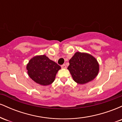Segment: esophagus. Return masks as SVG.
Masks as SVG:
<instances>
[{
  "label": "esophagus",
  "instance_id": "obj_1",
  "mask_svg": "<svg viewBox=\"0 0 122 122\" xmlns=\"http://www.w3.org/2000/svg\"><path fill=\"white\" fill-rule=\"evenodd\" d=\"M61 68H62V69H66V66L65 65V64H63V65H61Z\"/></svg>",
  "mask_w": 122,
  "mask_h": 122
}]
</instances>
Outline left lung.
<instances>
[{"label": "left lung", "mask_w": 122, "mask_h": 122, "mask_svg": "<svg viewBox=\"0 0 122 122\" xmlns=\"http://www.w3.org/2000/svg\"><path fill=\"white\" fill-rule=\"evenodd\" d=\"M73 79L79 84H84L95 79L99 71L97 60L86 53L76 52L69 60L68 67Z\"/></svg>", "instance_id": "left-lung-1"}]
</instances>
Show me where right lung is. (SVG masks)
I'll return each mask as SVG.
<instances>
[{"label": "right lung", "instance_id": "obj_1", "mask_svg": "<svg viewBox=\"0 0 122 122\" xmlns=\"http://www.w3.org/2000/svg\"><path fill=\"white\" fill-rule=\"evenodd\" d=\"M29 77L36 83L49 85L54 81L61 66L45 55L36 56L31 58L26 66Z\"/></svg>", "mask_w": 122, "mask_h": 122}]
</instances>
